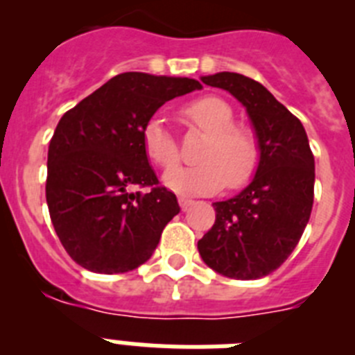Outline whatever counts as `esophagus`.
<instances>
[{"label": "esophagus", "instance_id": "esophagus-1", "mask_svg": "<svg viewBox=\"0 0 355 355\" xmlns=\"http://www.w3.org/2000/svg\"><path fill=\"white\" fill-rule=\"evenodd\" d=\"M178 200H180V206H181V209H183V211H184V209H188V208H190V206L193 205V200H192V199H188V197H183V196H181Z\"/></svg>", "mask_w": 355, "mask_h": 355}]
</instances>
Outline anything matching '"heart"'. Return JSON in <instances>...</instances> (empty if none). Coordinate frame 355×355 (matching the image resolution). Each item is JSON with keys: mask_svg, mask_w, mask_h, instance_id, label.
Here are the masks:
<instances>
[{"mask_svg": "<svg viewBox=\"0 0 355 355\" xmlns=\"http://www.w3.org/2000/svg\"><path fill=\"white\" fill-rule=\"evenodd\" d=\"M183 117L205 131V144L197 165H178V144L165 121L153 117L144 128L142 142L147 158L158 167H172L163 174V184L175 193L202 196L229 187H241L250 180L259 162V146L252 131L233 124V110L215 96L199 97L181 110Z\"/></svg>", "mask_w": 355, "mask_h": 355, "instance_id": "obj_1", "label": "heart"}]
</instances>
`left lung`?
Returning <instances> with one entry per match:
<instances>
[{
    "instance_id": "left-lung-1",
    "label": "left lung",
    "mask_w": 355,
    "mask_h": 355,
    "mask_svg": "<svg viewBox=\"0 0 355 355\" xmlns=\"http://www.w3.org/2000/svg\"><path fill=\"white\" fill-rule=\"evenodd\" d=\"M202 83L243 105L259 146L252 181L238 196L213 202V227L197 241L216 274L252 281L272 274L299 243L313 209L315 158L302 122L258 81L216 72Z\"/></svg>"
}]
</instances>
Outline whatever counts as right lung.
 Instances as JSON below:
<instances>
[{
	"instance_id": "right-lung-1",
	"label": "right lung",
	"mask_w": 355,
	"mask_h": 355,
	"mask_svg": "<svg viewBox=\"0 0 355 355\" xmlns=\"http://www.w3.org/2000/svg\"><path fill=\"white\" fill-rule=\"evenodd\" d=\"M190 78L124 72L65 112L48 150L46 200L62 245L96 274H124L153 256L180 213L144 150L150 117L174 97L200 90ZM153 186L149 193L130 188Z\"/></svg>"
}]
</instances>
